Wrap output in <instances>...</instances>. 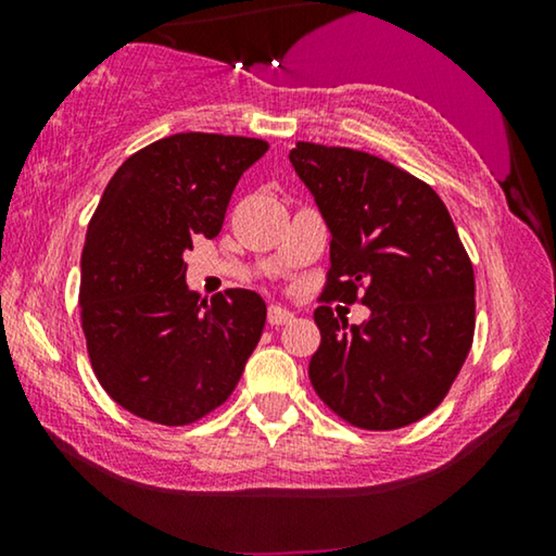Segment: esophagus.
Returning a JSON list of instances; mask_svg holds the SVG:
<instances>
[{
    "label": "esophagus",
    "mask_w": 556,
    "mask_h": 556,
    "mask_svg": "<svg viewBox=\"0 0 556 556\" xmlns=\"http://www.w3.org/2000/svg\"><path fill=\"white\" fill-rule=\"evenodd\" d=\"M288 321H293V311L280 306V303H273V306L268 308V324L270 326H283Z\"/></svg>",
    "instance_id": "obj_1"
}]
</instances>
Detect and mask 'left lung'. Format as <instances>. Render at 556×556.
Listing matches in <instances>:
<instances>
[{
  "label": "left lung",
  "mask_w": 556,
  "mask_h": 556,
  "mask_svg": "<svg viewBox=\"0 0 556 556\" xmlns=\"http://www.w3.org/2000/svg\"><path fill=\"white\" fill-rule=\"evenodd\" d=\"M331 230V268L314 311L321 344L308 377L324 405L362 430L430 415L473 344V265L435 189L367 151L299 141L288 154ZM331 300H359V327Z\"/></svg>",
  "instance_id": "obj_1"
}]
</instances>
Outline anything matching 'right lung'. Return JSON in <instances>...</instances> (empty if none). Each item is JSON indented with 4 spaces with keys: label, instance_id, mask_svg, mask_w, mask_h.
<instances>
[{
    "label": "right lung",
    "instance_id": "right-lung-1",
    "mask_svg": "<svg viewBox=\"0 0 556 556\" xmlns=\"http://www.w3.org/2000/svg\"><path fill=\"white\" fill-rule=\"evenodd\" d=\"M263 139L174 134L128 156L90 217L80 324L98 382L149 422H197L223 405L261 341L265 301L230 288L200 301L185 283L197 235L217 238Z\"/></svg>",
    "mask_w": 556,
    "mask_h": 556
}]
</instances>
